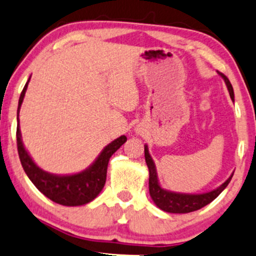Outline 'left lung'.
<instances>
[{
    "label": "left lung",
    "mask_w": 256,
    "mask_h": 256,
    "mask_svg": "<svg viewBox=\"0 0 256 256\" xmlns=\"http://www.w3.org/2000/svg\"><path fill=\"white\" fill-rule=\"evenodd\" d=\"M220 77L224 79L226 86H228V94H230V98L232 101H234V89H232V85L228 80L226 76L222 73L218 72ZM144 156H146V162L149 170V194H150V198L154 204L158 206L160 210H162L164 212L168 213H190L194 210H201L202 207L207 206L208 204L216 200L218 196L222 194V190L228 186V184L230 183L232 176L234 173L228 177L226 180L222 183L220 186L216 189L210 190L208 192L204 194H184V192H170V190L164 189L158 183V172L156 167H155L154 161L149 154L148 146H144Z\"/></svg>",
    "instance_id": "8db88e82"
}]
</instances>
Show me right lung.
Wrapping results in <instances>:
<instances>
[{
	"label": "right lung",
	"instance_id": "right-lung-1",
	"mask_svg": "<svg viewBox=\"0 0 256 256\" xmlns=\"http://www.w3.org/2000/svg\"><path fill=\"white\" fill-rule=\"evenodd\" d=\"M30 78L20 94L16 112V144L22 168L34 186L55 204L68 206V207L89 204L94 198H98V194L104 189L110 156L124 144L128 138L122 134L106 146L96 160L82 172L74 173V174H52V173L44 171L36 165V162L32 160L30 154L25 149L19 126V112L24 101Z\"/></svg>",
	"mask_w": 256,
	"mask_h": 256
}]
</instances>
